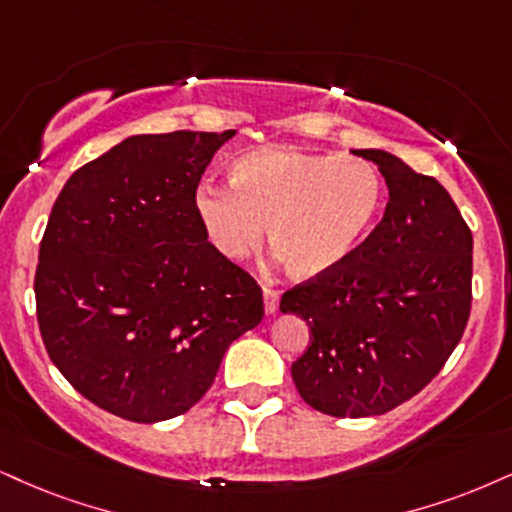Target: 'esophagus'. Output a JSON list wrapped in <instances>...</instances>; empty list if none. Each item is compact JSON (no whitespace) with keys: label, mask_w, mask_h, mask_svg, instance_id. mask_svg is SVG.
<instances>
[{"label":"esophagus","mask_w":512,"mask_h":512,"mask_svg":"<svg viewBox=\"0 0 512 512\" xmlns=\"http://www.w3.org/2000/svg\"><path fill=\"white\" fill-rule=\"evenodd\" d=\"M263 306H266V313H275L280 306V292L273 287H263Z\"/></svg>","instance_id":"1"}]
</instances>
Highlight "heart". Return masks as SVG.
Here are the masks:
<instances>
[{
    "instance_id": "b5f03b06",
    "label": "heart",
    "mask_w": 512,
    "mask_h": 512,
    "mask_svg": "<svg viewBox=\"0 0 512 512\" xmlns=\"http://www.w3.org/2000/svg\"><path fill=\"white\" fill-rule=\"evenodd\" d=\"M232 185L204 182L194 208L208 242L239 261L268 237L299 277L330 273L361 246L384 204L380 170L358 156L263 147L230 166Z\"/></svg>"
}]
</instances>
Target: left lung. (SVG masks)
Segmentation results:
<instances>
[{
    "mask_svg": "<svg viewBox=\"0 0 512 512\" xmlns=\"http://www.w3.org/2000/svg\"><path fill=\"white\" fill-rule=\"evenodd\" d=\"M389 189L380 225L330 273L296 285L280 311L311 342L292 363L301 399L332 418H368L432 382L463 337L472 304V232L451 194L382 149Z\"/></svg>",
    "mask_w": 512,
    "mask_h": 512,
    "instance_id": "8db88e82",
    "label": "left lung"
}]
</instances>
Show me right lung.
Segmentation results:
<instances>
[{"label":"right lung","instance_id":"add662e5","mask_svg":"<svg viewBox=\"0 0 512 512\" xmlns=\"http://www.w3.org/2000/svg\"><path fill=\"white\" fill-rule=\"evenodd\" d=\"M235 130L132 135L63 185L35 273L49 358L94 406L170 420L206 394L263 318L261 287L220 256L194 197Z\"/></svg>","mask_w":512,"mask_h":512}]
</instances>
